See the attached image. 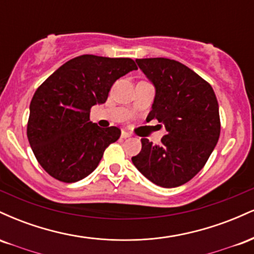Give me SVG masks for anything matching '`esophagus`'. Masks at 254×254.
<instances>
[{
  "label": "esophagus",
  "instance_id": "obj_1",
  "mask_svg": "<svg viewBox=\"0 0 254 254\" xmlns=\"http://www.w3.org/2000/svg\"><path fill=\"white\" fill-rule=\"evenodd\" d=\"M130 136H131V133L127 132V131H125V130L122 131V135H121L122 138H127V137H130Z\"/></svg>",
  "mask_w": 254,
  "mask_h": 254
}]
</instances>
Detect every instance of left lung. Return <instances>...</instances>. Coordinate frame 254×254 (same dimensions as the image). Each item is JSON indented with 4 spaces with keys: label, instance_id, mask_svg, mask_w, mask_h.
<instances>
[{
    "label": "left lung",
    "instance_id": "obj_1",
    "mask_svg": "<svg viewBox=\"0 0 254 254\" xmlns=\"http://www.w3.org/2000/svg\"><path fill=\"white\" fill-rule=\"evenodd\" d=\"M155 87L147 122L157 119L166 129L161 143L142 138L132 164L151 183L177 188L191 180L211 155L221 124L212 87L193 70L168 58L136 60Z\"/></svg>",
    "mask_w": 254,
    "mask_h": 254
}]
</instances>
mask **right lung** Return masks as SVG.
Wrapping results in <instances>:
<instances>
[{"mask_svg": "<svg viewBox=\"0 0 254 254\" xmlns=\"http://www.w3.org/2000/svg\"><path fill=\"white\" fill-rule=\"evenodd\" d=\"M131 58L82 55L49 76L30 105L27 137L39 165L63 183H75L98 167L104 151L121 137L117 127L92 123V106L104 104L112 84L136 70Z\"/></svg>", "mask_w": 254, "mask_h": 254, "instance_id": "obj_1", "label": "right lung"}]
</instances>
